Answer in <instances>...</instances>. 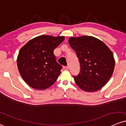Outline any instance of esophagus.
<instances>
[{
    "label": "esophagus",
    "instance_id": "34e87169",
    "mask_svg": "<svg viewBox=\"0 0 126 126\" xmlns=\"http://www.w3.org/2000/svg\"><path fill=\"white\" fill-rule=\"evenodd\" d=\"M63 68L64 70H67L69 69V67L68 66H64Z\"/></svg>",
    "mask_w": 126,
    "mask_h": 126
}]
</instances>
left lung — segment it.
<instances>
[{
	"label": "left lung",
	"mask_w": 126,
	"mask_h": 126,
	"mask_svg": "<svg viewBox=\"0 0 126 126\" xmlns=\"http://www.w3.org/2000/svg\"><path fill=\"white\" fill-rule=\"evenodd\" d=\"M69 43L76 52L80 64V73L73 76L76 84L86 92L100 89L113 74V53L104 42L92 36L71 37Z\"/></svg>",
	"instance_id": "8db88e82"
}]
</instances>
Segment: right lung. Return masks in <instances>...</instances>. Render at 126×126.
I'll return each mask as SVG.
<instances>
[{"mask_svg": "<svg viewBox=\"0 0 126 126\" xmlns=\"http://www.w3.org/2000/svg\"><path fill=\"white\" fill-rule=\"evenodd\" d=\"M64 40L63 36L42 35L30 40L20 49L17 63L28 85L45 90L55 83L62 66L57 62L54 50Z\"/></svg>", "mask_w": 126, "mask_h": 126, "instance_id": "1", "label": "right lung"}]
</instances>
